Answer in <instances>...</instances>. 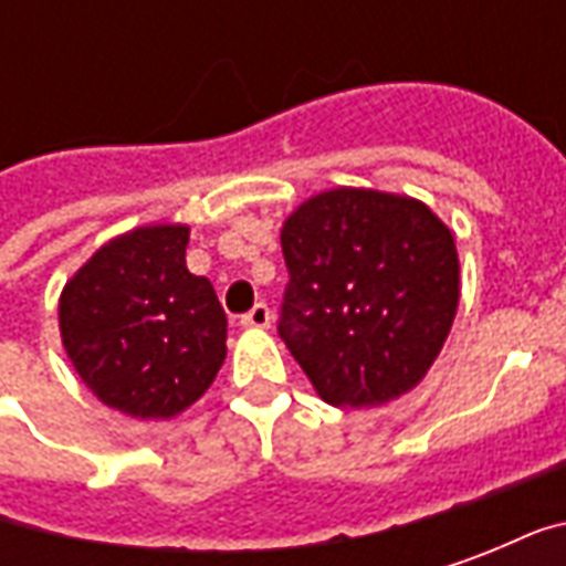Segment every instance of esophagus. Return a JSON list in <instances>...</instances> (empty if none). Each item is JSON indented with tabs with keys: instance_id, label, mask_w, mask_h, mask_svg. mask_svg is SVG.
Instances as JSON below:
<instances>
[{
	"instance_id": "obj_1",
	"label": "esophagus",
	"mask_w": 566,
	"mask_h": 566,
	"mask_svg": "<svg viewBox=\"0 0 566 566\" xmlns=\"http://www.w3.org/2000/svg\"><path fill=\"white\" fill-rule=\"evenodd\" d=\"M272 312L266 303H254V306L248 308L245 315H242V327H254V331H263V327H270Z\"/></svg>"
}]
</instances>
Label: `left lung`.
<instances>
[{
	"mask_svg": "<svg viewBox=\"0 0 566 566\" xmlns=\"http://www.w3.org/2000/svg\"><path fill=\"white\" fill-rule=\"evenodd\" d=\"M279 336L315 391L360 409L424 379L461 296L449 227L416 199L339 187L284 221Z\"/></svg>",
	"mask_w": 566,
	"mask_h": 566,
	"instance_id": "obj_1",
	"label": "left lung"
}]
</instances>
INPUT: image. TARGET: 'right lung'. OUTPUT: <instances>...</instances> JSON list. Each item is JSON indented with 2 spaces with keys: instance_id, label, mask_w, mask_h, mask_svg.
Wrapping results in <instances>:
<instances>
[{
  "instance_id": "add662e5",
  "label": "right lung",
  "mask_w": 566,
  "mask_h": 566,
  "mask_svg": "<svg viewBox=\"0 0 566 566\" xmlns=\"http://www.w3.org/2000/svg\"><path fill=\"white\" fill-rule=\"evenodd\" d=\"M187 227H142L103 245L60 296V333L84 385L133 418H172L227 355V315L187 272Z\"/></svg>"
}]
</instances>
